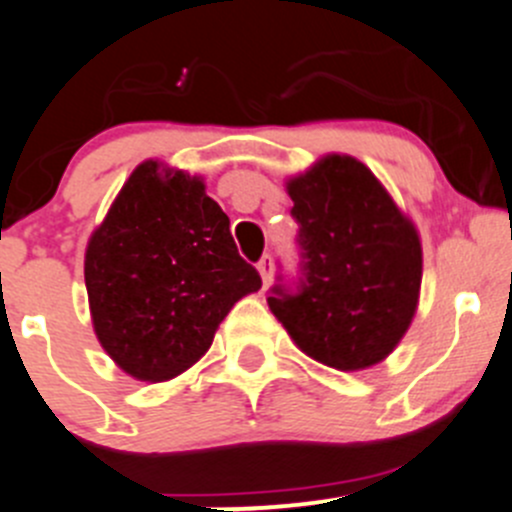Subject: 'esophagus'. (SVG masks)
I'll use <instances>...</instances> for the list:
<instances>
[{
    "instance_id": "34e87169",
    "label": "esophagus",
    "mask_w": 512,
    "mask_h": 512,
    "mask_svg": "<svg viewBox=\"0 0 512 512\" xmlns=\"http://www.w3.org/2000/svg\"><path fill=\"white\" fill-rule=\"evenodd\" d=\"M258 273H261V281L263 286H268L271 283V276H273V258L271 256H263L261 261H258Z\"/></svg>"
}]
</instances>
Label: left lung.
<instances>
[{"label":"left lung","mask_w":512,"mask_h":512,"mask_svg":"<svg viewBox=\"0 0 512 512\" xmlns=\"http://www.w3.org/2000/svg\"><path fill=\"white\" fill-rule=\"evenodd\" d=\"M301 224L303 281L281 286L268 308L291 341L336 371H363L391 356L418 311L421 236L363 161L326 154L286 181Z\"/></svg>","instance_id":"8db88e82"}]
</instances>
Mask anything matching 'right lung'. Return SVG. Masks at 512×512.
Returning a JSON list of instances; mask_svg holds the SVG:
<instances>
[{"label":"right lung","mask_w":512,"mask_h":512,"mask_svg":"<svg viewBox=\"0 0 512 512\" xmlns=\"http://www.w3.org/2000/svg\"><path fill=\"white\" fill-rule=\"evenodd\" d=\"M84 281L101 348L146 383L194 366L236 301L261 288L204 179L154 159L131 171L91 231Z\"/></svg>","instance_id":"obj_1"}]
</instances>
